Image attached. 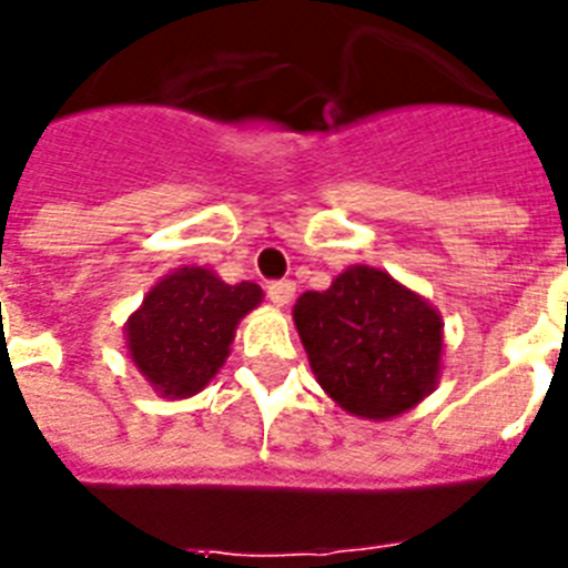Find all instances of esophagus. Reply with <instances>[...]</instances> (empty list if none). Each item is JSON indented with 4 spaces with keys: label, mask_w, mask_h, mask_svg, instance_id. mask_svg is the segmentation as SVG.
I'll return each mask as SVG.
<instances>
[{
    "label": "esophagus",
    "mask_w": 568,
    "mask_h": 568,
    "mask_svg": "<svg viewBox=\"0 0 568 568\" xmlns=\"http://www.w3.org/2000/svg\"><path fill=\"white\" fill-rule=\"evenodd\" d=\"M295 295V284L293 281H270L267 284V298L273 301V304H278V307H284V304H290Z\"/></svg>",
    "instance_id": "obj_1"
}]
</instances>
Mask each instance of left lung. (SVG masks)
Instances as JSON below:
<instances>
[{"label": "left lung", "mask_w": 568, "mask_h": 568, "mask_svg": "<svg viewBox=\"0 0 568 568\" xmlns=\"http://www.w3.org/2000/svg\"><path fill=\"white\" fill-rule=\"evenodd\" d=\"M318 384L346 413L393 418L433 393L440 315L375 267H349L293 310Z\"/></svg>", "instance_id": "8db88e82"}]
</instances>
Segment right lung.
Masks as SVG:
<instances>
[{
    "instance_id": "obj_1",
    "label": "right lung",
    "mask_w": 568,
    "mask_h": 568,
    "mask_svg": "<svg viewBox=\"0 0 568 568\" xmlns=\"http://www.w3.org/2000/svg\"><path fill=\"white\" fill-rule=\"evenodd\" d=\"M258 301L261 287L253 281L224 284L210 270H175L128 321L130 358L162 395H195L219 373L235 324Z\"/></svg>"
}]
</instances>
